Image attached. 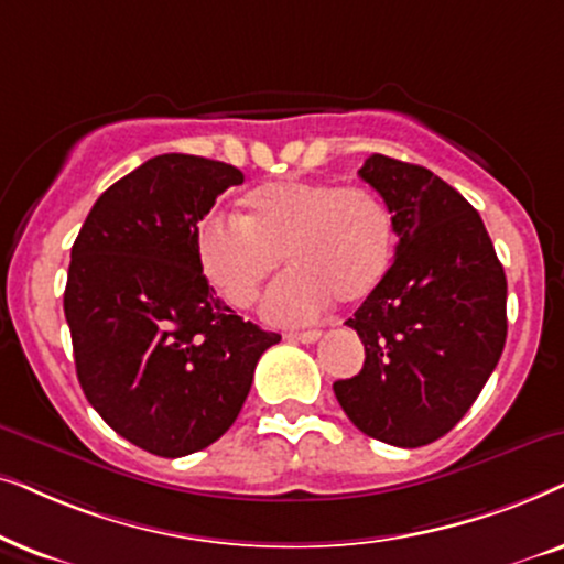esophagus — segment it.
Wrapping results in <instances>:
<instances>
[{"mask_svg": "<svg viewBox=\"0 0 564 564\" xmlns=\"http://www.w3.org/2000/svg\"><path fill=\"white\" fill-rule=\"evenodd\" d=\"M319 329H304V333H289L286 337L289 340H296V343H314L319 340Z\"/></svg>", "mask_w": 564, "mask_h": 564, "instance_id": "obj_1", "label": "esophagus"}]
</instances>
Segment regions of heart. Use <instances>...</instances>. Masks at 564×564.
Returning a JSON list of instances; mask_svg holds the SVG:
<instances>
[{
	"label": "heart",
	"mask_w": 564,
	"mask_h": 564,
	"mask_svg": "<svg viewBox=\"0 0 564 564\" xmlns=\"http://www.w3.org/2000/svg\"><path fill=\"white\" fill-rule=\"evenodd\" d=\"M394 216L379 193L329 180H275L245 193L237 216L214 214L195 231L208 283L231 306H250L281 260L291 270L262 299L275 325L310 322L337 299L358 304L394 258Z\"/></svg>",
	"instance_id": "heart-1"
}]
</instances>
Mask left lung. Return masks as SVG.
<instances>
[{
  "label": "left lung",
  "mask_w": 564,
  "mask_h": 564,
  "mask_svg": "<svg viewBox=\"0 0 564 564\" xmlns=\"http://www.w3.org/2000/svg\"><path fill=\"white\" fill-rule=\"evenodd\" d=\"M358 175L384 198L400 245L345 322L366 348L364 369L333 389L358 431L417 448L467 415L498 366L508 283L479 214L438 175L384 154Z\"/></svg>",
  "instance_id": "obj_1"
}]
</instances>
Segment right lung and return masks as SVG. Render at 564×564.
Segmentation results:
<instances>
[{"mask_svg": "<svg viewBox=\"0 0 564 564\" xmlns=\"http://www.w3.org/2000/svg\"><path fill=\"white\" fill-rule=\"evenodd\" d=\"M245 175L193 154H160L112 183L74 239L64 314L87 402L118 435L177 459L212 446L281 340L224 306L195 231Z\"/></svg>", "mask_w": 564, "mask_h": 564, "instance_id": "right-lung-1", "label": "right lung"}]
</instances>
